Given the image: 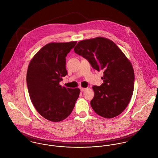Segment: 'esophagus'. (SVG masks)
<instances>
[{
  "label": "esophagus",
  "instance_id": "34e87169",
  "mask_svg": "<svg viewBox=\"0 0 158 158\" xmlns=\"http://www.w3.org/2000/svg\"><path fill=\"white\" fill-rule=\"evenodd\" d=\"M80 90H81V92H84L85 90H86V88H80Z\"/></svg>",
  "mask_w": 158,
  "mask_h": 158
}]
</instances>
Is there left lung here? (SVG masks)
Segmentation results:
<instances>
[{"label": "left lung", "instance_id": "obj_1", "mask_svg": "<svg viewBox=\"0 0 158 158\" xmlns=\"http://www.w3.org/2000/svg\"><path fill=\"white\" fill-rule=\"evenodd\" d=\"M74 51L94 69L103 70V84L92 86L94 97L90 105L94 111L108 118L120 114L134 90L135 73L130 61L114 42L102 37L80 41Z\"/></svg>", "mask_w": 158, "mask_h": 158}]
</instances>
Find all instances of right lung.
I'll return each mask as SVG.
<instances>
[{"mask_svg":"<svg viewBox=\"0 0 158 158\" xmlns=\"http://www.w3.org/2000/svg\"><path fill=\"white\" fill-rule=\"evenodd\" d=\"M77 41L51 43L42 47L31 60L27 85L32 103L47 120L58 122L72 113L80 90L62 87L60 82L68 75L66 57Z\"/></svg>","mask_w":158,"mask_h":158,"instance_id":"1","label":"right lung"}]
</instances>
